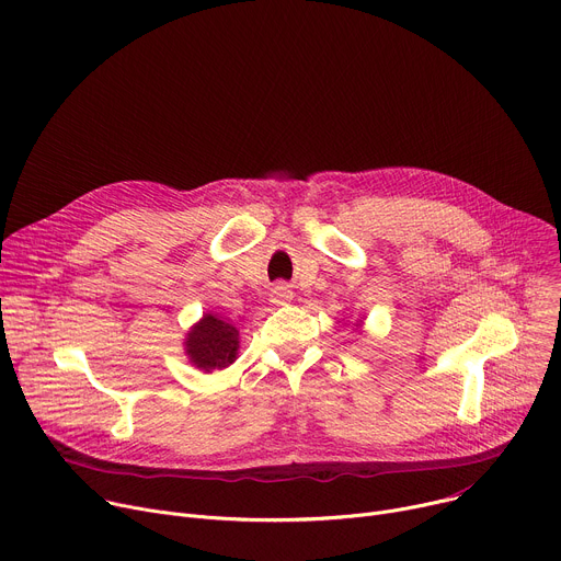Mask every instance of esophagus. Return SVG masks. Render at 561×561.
Instances as JSON below:
<instances>
[{"label":"esophagus","instance_id":"34e87169","mask_svg":"<svg viewBox=\"0 0 561 561\" xmlns=\"http://www.w3.org/2000/svg\"><path fill=\"white\" fill-rule=\"evenodd\" d=\"M270 300H272L274 305H287V302L291 300V289H289L287 285L278 283V285H274V287H272V291H270Z\"/></svg>","mask_w":561,"mask_h":561}]
</instances>
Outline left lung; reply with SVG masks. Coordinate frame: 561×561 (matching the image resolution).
I'll return each instance as SVG.
<instances>
[{
    "label": "left lung",
    "mask_w": 561,
    "mask_h": 561,
    "mask_svg": "<svg viewBox=\"0 0 561 561\" xmlns=\"http://www.w3.org/2000/svg\"><path fill=\"white\" fill-rule=\"evenodd\" d=\"M354 330L358 332V334H363V321H356V325H354Z\"/></svg>",
    "instance_id": "left-lung-1"
}]
</instances>
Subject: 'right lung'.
Here are the masks:
<instances>
[{
    "mask_svg": "<svg viewBox=\"0 0 561 561\" xmlns=\"http://www.w3.org/2000/svg\"><path fill=\"white\" fill-rule=\"evenodd\" d=\"M182 345L190 363L205 375H211L214 369H225L238 358L240 334L236 325L207 312L184 334Z\"/></svg>",
    "mask_w": 561,
    "mask_h": 561,
    "instance_id": "obj_1",
    "label": "right lung"
}]
</instances>
